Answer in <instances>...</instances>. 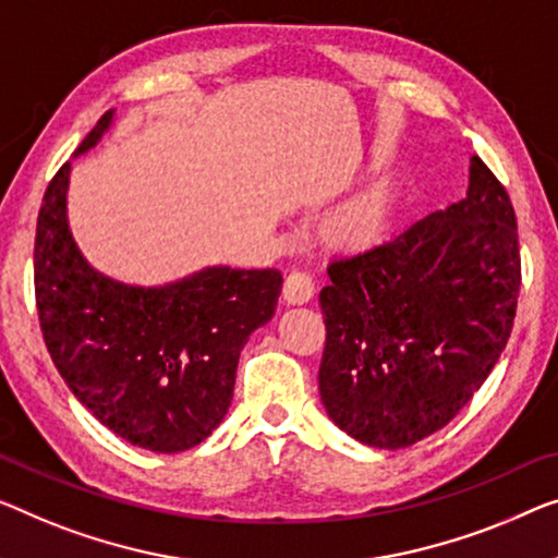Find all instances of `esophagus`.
I'll return each instance as SVG.
<instances>
[{
  "label": "esophagus",
  "instance_id": "34e87169",
  "mask_svg": "<svg viewBox=\"0 0 558 558\" xmlns=\"http://www.w3.org/2000/svg\"><path fill=\"white\" fill-rule=\"evenodd\" d=\"M313 293H315V282L303 270H293L286 278V282H282V298H286L290 305L307 303L313 298Z\"/></svg>",
  "mask_w": 558,
  "mask_h": 558
}]
</instances>
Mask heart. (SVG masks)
<instances>
[{
    "label": "heart",
    "instance_id": "b5f03b06",
    "mask_svg": "<svg viewBox=\"0 0 558 558\" xmlns=\"http://www.w3.org/2000/svg\"><path fill=\"white\" fill-rule=\"evenodd\" d=\"M388 218V203L384 195L373 193L353 199L328 222V238L338 245H368L380 235Z\"/></svg>",
    "mask_w": 558,
    "mask_h": 558
}]
</instances>
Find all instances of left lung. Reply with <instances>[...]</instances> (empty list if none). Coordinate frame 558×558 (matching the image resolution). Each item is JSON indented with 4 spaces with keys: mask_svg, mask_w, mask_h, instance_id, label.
Masks as SVG:
<instances>
[{
    "mask_svg": "<svg viewBox=\"0 0 558 558\" xmlns=\"http://www.w3.org/2000/svg\"><path fill=\"white\" fill-rule=\"evenodd\" d=\"M328 278L323 405L361 444H418L459 415L511 336L521 290L511 197L471 157L463 199L336 257Z\"/></svg>",
    "mask_w": 558,
    "mask_h": 558,
    "instance_id": "1",
    "label": "left lung"
}]
</instances>
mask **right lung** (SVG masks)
Returning a JSON list of instances; mask_svg holds the SVG:
<instances>
[{
  "label": "right lung",
  "mask_w": 558,
  "mask_h": 558,
  "mask_svg": "<svg viewBox=\"0 0 558 558\" xmlns=\"http://www.w3.org/2000/svg\"><path fill=\"white\" fill-rule=\"evenodd\" d=\"M97 120L77 153L110 128ZM64 162L41 197L35 238L39 328L74 398L99 423L157 453L197 446L226 418L247 336L272 318L276 268H205L165 288L99 276L66 226Z\"/></svg>",
  "instance_id": "1"
}]
</instances>
